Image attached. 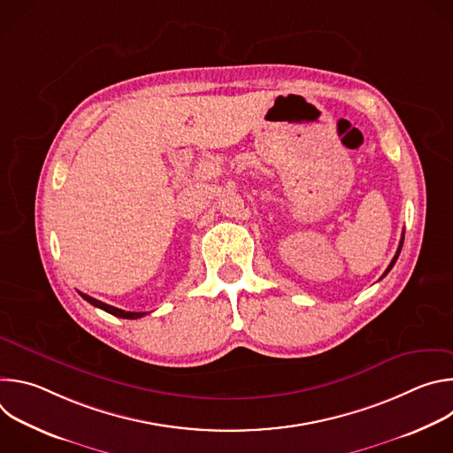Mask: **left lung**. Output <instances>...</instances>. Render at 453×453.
Listing matches in <instances>:
<instances>
[{
    "label": "left lung",
    "instance_id": "1",
    "mask_svg": "<svg viewBox=\"0 0 453 453\" xmlns=\"http://www.w3.org/2000/svg\"><path fill=\"white\" fill-rule=\"evenodd\" d=\"M402 247H403V236H402V240H400V245H398V250H396V254H395V257H393V262L389 264V267H387V271L383 273V276L389 274V271L395 267V264H396V260H398V256H400V252H402ZM383 276H381V278H383Z\"/></svg>",
    "mask_w": 453,
    "mask_h": 453
}]
</instances>
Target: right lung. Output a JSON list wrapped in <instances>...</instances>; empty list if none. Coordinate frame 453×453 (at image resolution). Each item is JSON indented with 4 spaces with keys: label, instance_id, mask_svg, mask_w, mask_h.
<instances>
[{
    "label": "right lung",
    "instance_id": "obj_1",
    "mask_svg": "<svg viewBox=\"0 0 453 453\" xmlns=\"http://www.w3.org/2000/svg\"><path fill=\"white\" fill-rule=\"evenodd\" d=\"M81 296H82L88 303H91L93 306L102 308L104 311H107V313H111V315H116V317H121V319H140V317L147 315V311H125V310H119V308H116V306L105 304V303H102V301H98V299H95V297H91V296H88V294H82V292H81Z\"/></svg>",
    "mask_w": 453,
    "mask_h": 453
}]
</instances>
